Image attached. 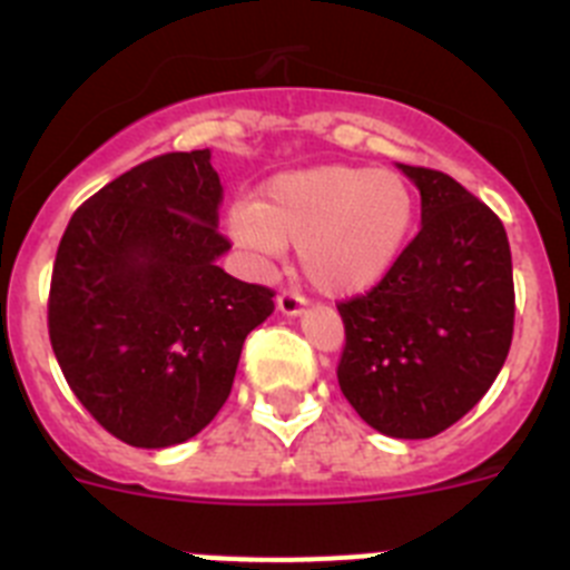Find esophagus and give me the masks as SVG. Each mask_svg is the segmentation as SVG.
I'll return each instance as SVG.
<instances>
[{
	"instance_id": "obj_1",
	"label": "esophagus",
	"mask_w": 570,
	"mask_h": 570,
	"mask_svg": "<svg viewBox=\"0 0 570 570\" xmlns=\"http://www.w3.org/2000/svg\"><path fill=\"white\" fill-rule=\"evenodd\" d=\"M302 305H305V296L296 294V291H282V294L276 296V308L285 316H296L302 311Z\"/></svg>"
}]
</instances>
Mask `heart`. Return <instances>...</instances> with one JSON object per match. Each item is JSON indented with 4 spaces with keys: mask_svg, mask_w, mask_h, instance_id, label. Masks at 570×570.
I'll use <instances>...</instances> for the list:
<instances>
[{
    "mask_svg": "<svg viewBox=\"0 0 570 570\" xmlns=\"http://www.w3.org/2000/svg\"><path fill=\"white\" fill-rule=\"evenodd\" d=\"M414 223V194L396 170L320 165L274 176L259 203L230 210V234L259 259L299 248L325 294H360L394 265Z\"/></svg>",
    "mask_w": 570,
    "mask_h": 570,
    "instance_id": "obj_1",
    "label": "heart"
}]
</instances>
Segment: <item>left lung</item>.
<instances>
[{
  "label": "left lung",
  "mask_w": 570,
  "mask_h": 570,
  "mask_svg": "<svg viewBox=\"0 0 570 570\" xmlns=\"http://www.w3.org/2000/svg\"><path fill=\"white\" fill-rule=\"evenodd\" d=\"M422 196V228L365 294L336 302V380L380 434L428 440L485 396L513 340L511 248L500 216L454 176L400 165Z\"/></svg>",
  "instance_id": "1"
}]
</instances>
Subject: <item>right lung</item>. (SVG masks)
Returning a JSON list of instances; mask_svg holds the SVG:
<instances>
[{
    "instance_id": "right-lung-1",
    "label": "right lung",
    "mask_w": 570,
    "mask_h": 570,
    "mask_svg": "<svg viewBox=\"0 0 570 570\" xmlns=\"http://www.w3.org/2000/svg\"><path fill=\"white\" fill-rule=\"evenodd\" d=\"M223 194L208 148L154 156L79 205L59 242L50 345L85 411L128 445L199 434L274 314V291L216 265Z\"/></svg>"
}]
</instances>
